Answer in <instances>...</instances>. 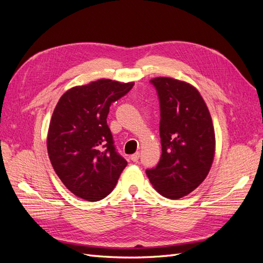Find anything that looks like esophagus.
<instances>
[{
  "label": "esophagus",
  "instance_id": "obj_1",
  "mask_svg": "<svg viewBox=\"0 0 263 263\" xmlns=\"http://www.w3.org/2000/svg\"><path fill=\"white\" fill-rule=\"evenodd\" d=\"M139 157H140V154L139 153H135L134 155L130 156V159L134 161V162H137L139 160Z\"/></svg>",
  "mask_w": 263,
  "mask_h": 263
}]
</instances>
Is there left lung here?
I'll return each mask as SVG.
<instances>
[{
	"label": "left lung",
	"mask_w": 263,
	"mask_h": 263,
	"mask_svg": "<svg viewBox=\"0 0 263 263\" xmlns=\"http://www.w3.org/2000/svg\"><path fill=\"white\" fill-rule=\"evenodd\" d=\"M160 101L162 154L146 171L162 196L178 200L208 177L215 156V130L210 110L195 86L169 77L151 79Z\"/></svg>",
	"instance_id": "8db88e82"
}]
</instances>
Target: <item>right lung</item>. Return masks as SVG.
Segmentation results:
<instances>
[{"mask_svg":"<svg viewBox=\"0 0 263 263\" xmlns=\"http://www.w3.org/2000/svg\"><path fill=\"white\" fill-rule=\"evenodd\" d=\"M133 85L100 79L71 87L54 107L47 135L50 162L70 192L85 201L107 196L127 165L116 153L106 118L110 104Z\"/></svg>","mask_w":263,"mask_h":263,"instance_id":"add662e5","label":"right lung"}]
</instances>
